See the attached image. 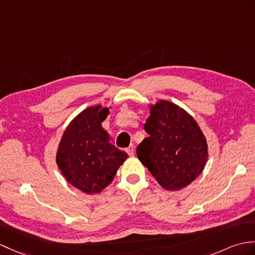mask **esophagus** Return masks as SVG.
I'll list each match as a JSON object with an SVG mask.
<instances>
[{"instance_id":"obj_1","label":"esophagus","mask_w":255,"mask_h":255,"mask_svg":"<svg viewBox=\"0 0 255 255\" xmlns=\"http://www.w3.org/2000/svg\"><path fill=\"white\" fill-rule=\"evenodd\" d=\"M126 151H127L129 156H133V154H134V145L131 144L129 147H127Z\"/></svg>"}]
</instances>
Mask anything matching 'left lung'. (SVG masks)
<instances>
[{"label": "left lung", "instance_id": "obj_1", "mask_svg": "<svg viewBox=\"0 0 255 255\" xmlns=\"http://www.w3.org/2000/svg\"><path fill=\"white\" fill-rule=\"evenodd\" d=\"M144 124L149 137L137 147L139 161L168 191H179L198 178L209 157V146L197 121L173 102L149 105Z\"/></svg>", "mask_w": 255, "mask_h": 255}]
</instances>
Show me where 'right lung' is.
<instances>
[{"mask_svg":"<svg viewBox=\"0 0 255 255\" xmlns=\"http://www.w3.org/2000/svg\"><path fill=\"white\" fill-rule=\"evenodd\" d=\"M111 106L94 105L74 117L68 124L56 151V164L70 185L80 191L100 193L113 181L126 152L110 142L102 122Z\"/></svg>","mask_w":255,"mask_h":255,"instance_id":"right-lung-1","label":"right lung"}]
</instances>
